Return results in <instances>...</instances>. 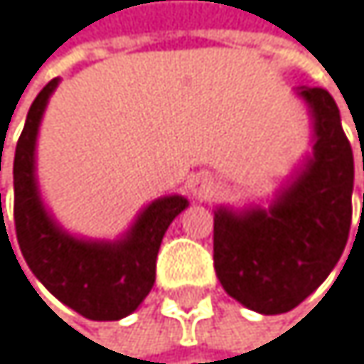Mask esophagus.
I'll return each mask as SVG.
<instances>
[{"label":"esophagus","instance_id":"obj_1","mask_svg":"<svg viewBox=\"0 0 364 364\" xmlns=\"http://www.w3.org/2000/svg\"><path fill=\"white\" fill-rule=\"evenodd\" d=\"M211 188H213V181H211V176H209L207 172L194 174V176L190 178V192H192L196 198L207 196V194L211 192Z\"/></svg>","mask_w":364,"mask_h":364}]
</instances>
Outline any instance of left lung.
Returning <instances> with one entry per match:
<instances>
[{"label": "left lung", "instance_id": "1", "mask_svg": "<svg viewBox=\"0 0 364 364\" xmlns=\"http://www.w3.org/2000/svg\"><path fill=\"white\" fill-rule=\"evenodd\" d=\"M315 120V153L269 209L213 218V267L224 291L263 315L296 309L339 263L352 226L354 155L339 107L300 88Z\"/></svg>", "mask_w": 364, "mask_h": 364}]
</instances>
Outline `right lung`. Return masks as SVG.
<instances>
[{
  "label": "right lung",
  "instance_id": "add662e5",
  "mask_svg": "<svg viewBox=\"0 0 364 364\" xmlns=\"http://www.w3.org/2000/svg\"><path fill=\"white\" fill-rule=\"evenodd\" d=\"M55 86L58 80H51L38 92L16 142L12 168L16 242L32 274L60 302L95 321L122 319L153 289L164 232L188 200L166 196L151 203L127 237L114 244L75 240L60 230L45 211L34 181L36 134Z\"/></svg>",
  "mask_w": 364,
  "mask_h": 364
}]
</instances>
